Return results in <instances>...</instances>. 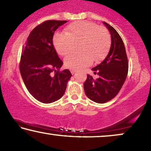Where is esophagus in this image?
<instances>
[{
    "label": "esophagus",
    "mask_w": 151,
    "mask_h": 151,
    "mask_svg": "<svg viewBox=\"0 0 151 151\" xmlns=\"http://www.w3.org/2000/svg\"><path fill=\"white\" fill-rule=\"evenodd\" d=\"M71 73H72V74H74V73H75V70H71Z\"/></svg>",
    "instance_id": "esophagus-1"
}]
</instances>
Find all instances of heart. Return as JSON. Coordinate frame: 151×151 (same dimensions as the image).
I'll list each match as a JSON object with an SVG mask.
<instances>
[{
    "mask_svg": "<svg viewBox=\"0 0 151 151\" xmlns=\"http://www.w3.org/2000/svg\"><path fill=\"white\" fill-rule=\"evenodd\" d=\"M65 33H56L53 45L60 56H66L79 44L80 51L68 55L64 64L69 69L77 70L88 66L93 62L98 63L106 58L110 50L111 38L106 28L86 21L75 22L68 25Z\"/></svg>",
    "mask_w": 151,
    "mask_h": 151,
    "instance_id": "b5f03b06",
    "label": "heart"
}]
</instances>
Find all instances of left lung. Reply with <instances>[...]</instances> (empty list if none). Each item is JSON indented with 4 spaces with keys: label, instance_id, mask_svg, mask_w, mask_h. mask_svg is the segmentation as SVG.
Here are the masks:
<instances>
[{
    "label": "left lung",
    "instance_id": "left-lung-1",
    "mask_svg": "<svg viewBox=\"0 0 151 151\" xmlns=\"http://www.w3.org/2000/svg\"><path fill=\"white\" fill-rule=\"evenodd\" d=\"M110 31L111 45L107 56L100 65L93 68L94 74L100 77L94 79L87 74L83 83L86 96L93 102H107L119 93L126 79L128 72V60L125 45L118 32L108 24L103 22Z\"/></svg>",
    "mask_w": 151,
    "mask_h": 151
}]
</instances>
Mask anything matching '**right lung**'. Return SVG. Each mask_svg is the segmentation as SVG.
<instances>
[{
	"mask_svg": "<svg viewBox=\"0 0 151 151\" xmlns=\"http://www.w3.org/2000/svg\"><path fill=\"white\" fill-rule=\"evenodd\" d=\"M67 21L48 20L30 32L21 56L19 70L29 93L40 102L51 103L61 98L72 74L60 71L63 61L53 45V36ZM55 75L51 76V72Z\"/></svg>",
	"mask_w": 151,
	"mask_h": 151,
	"instance_id": "add662e5",
	"label": "right lung"
}]
</instances>
